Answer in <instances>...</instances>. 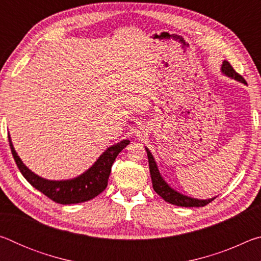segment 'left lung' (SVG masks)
<instances>
[{"label":"left lung","mask_w":261,"mask_h":261,"mask_svg":"<svg viewBox=\"0 0 261 261\" xmlns=\"http://www.w3.org/2000/svg\"><path fill=\"white\" fill-rule=\"evenodd\" d=\"M221 72H222L224 76H227L229 78L235 79V81L243 83V84H246L245 79L232 69V67L228 61L222 62V65H221ZM145 148H146L147 156H148L149 173H151L153 189H154V191L159 194V196L162 197L163 200L169 202V204L180 206V207H202L207 204H210L212 200L215 199V197L210 198V199H197V198L185 196V194L176 191V190L171 188L170 185L166 182L165 178L162 177L160 171H159L155 159H154L151 151H149L147 147H145Z\"/></svg>","instance_id":"8db88e82"}]
</instances>
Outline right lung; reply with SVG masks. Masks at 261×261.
<instances>
[{"instance_id":"add662e5","label":"right lung","mask_w":261,"mask_h":261,"mask_svg":"<svg viewBox=\"0 0 261 261\" xmlns=\"http://www.w3.org/2000/svg\"><path fill=\"white\" fill-rule=\"evenodd\" d=\"M9 143H10V148L17 167L20 170L21 175L33 188L57 204L71 205L93 199L107 188L108 178L115 159L123 148L126 147V145L130 144V140L123 139L120 143L108 147L93 165L77 177L61 180L46 179L34 174L24 165V162L18 156L14 145H12L10 135H9Z\"/></svg>"}]
</instances>
